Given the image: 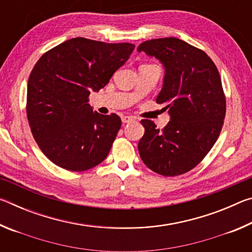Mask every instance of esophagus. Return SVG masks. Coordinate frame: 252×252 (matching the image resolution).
<instances>
[{
  "mask_svg": "<svg viewBox=\"0 0 252 252\" xmlns=\"http://www.w3.org/2000/svg\"><path fill=\"white\" fill-rule=\"evenodd\" d=\"M121 120H122V122H123V123H129V122L134 121L135 119H134L133 117H129V116H123V117L121 118Z\"/></svg>",
  "mask_w": 252,
  "mask_h": 252,
  "instance_id": "34e87169",
  "label": "esophagus"
}]
</instances>
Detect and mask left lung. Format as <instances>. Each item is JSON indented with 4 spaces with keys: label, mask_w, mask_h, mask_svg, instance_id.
<instances>
[{
    "label": "left lung",
    "mask_w": 252,
    "mask_h": 252,
    "mask_svg": "<svg viewBox=\"0 0 252 252\" xmlns=\"http://www.w3.org/2000/svg\"><path fill=\"white\" fill-rule=\"evenodd\" d=\"M136 50L164 66L157 103L164 104L170 116L162 130L151 120H141L140 157L162 176L186 173L208 155L222 129L225 96L218 69L202 50L177 37L146 41Z\"/></svg>",
    "instance_id": "obj_1"
}]
</instances>
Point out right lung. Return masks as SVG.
I'll use <instances>...</instances> for the list:
<instances>
[{"label": "right lung", "instance_id": "add662e5", "mask_svg": "<svg viewBox=\"0 0 252 252\" xmlns=\"http://www.w3.org/2000/svg\"><path fill=\"white\" fill-rule=\"evenodd\" d=\"M134 44L70 39L40 58L30 74L27 114L37 146L70 171L95 167L109 155L121 127L116 113L103 116L89 104L130 58Z\"/></svg>", "mask_w": 252, "mask_h": 252}]
</instances>
